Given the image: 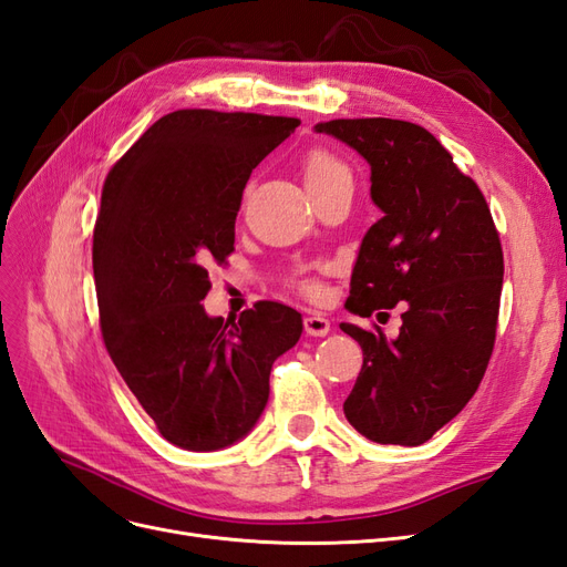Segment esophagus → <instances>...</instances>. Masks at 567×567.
<instances>
[{
	"label": "esophagus",
	"instance_id": "1",
	"mask_svg": "<svg viewBox=\"0 0 567 567\" xmlns=\"http://www.w3.org/2000/svg\"><path fill=\"white\" fill-rule=\"evenodd\" d=\"M331 331V321L326 319L319 312H310L305 317V333L307 336H315V338H323L326 333Z\"/></svg>",
	"mask_w": 567,
	"mask_h": 567
}]
</instances>
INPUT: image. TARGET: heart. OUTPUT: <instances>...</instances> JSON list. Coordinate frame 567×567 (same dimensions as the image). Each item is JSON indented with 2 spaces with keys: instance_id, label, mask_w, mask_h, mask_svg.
I'll list each match as a JSON object with an SVG mask.
<instances>
[{
  "instance_id": "b5f03b06",
  "label": "heart",
  "mask_w": 567,
  "mask_h": 567,
  "mask_svg": "<svg viewBox=\"0 0 567 567\" xmlns=\"http://www.w3.org/2000/svg\"><path fill=\"white\" fill-rule=\"evenodd\" d=\"M302 175H305L307 186L331 182V179H338V177H350L348 167L342 165L340 161H336L333 156H329L326 151H312L310 156L305 158ZM305 290H307V293H317L319 288L315 284H305Z\"/></svg>"
}]
</instances>
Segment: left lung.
Instances as JSON below:
<instances>
[{"mask_svg": "<svg viewBox=\"0 0 567 567\" xmlns=\"http://www.w3.org/2000/svg\"><path fill=\"white\" fill-rule=\"evenodd\" d=\"M371 167L383 213L364 234L348 312L371 317L402 302L398 338L340 323L364 352L342 404L357 433L416 447L468 404L494 348L504 252L487 200L421 125L392 117L315 125Z\"/></svg>", "mask_w": 567, "mask_h": 567, "instance_id": "8db88e82", "label": "left lung"}]
</instances>
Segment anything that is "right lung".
Wrapping results in <instances>:
<instances>
[{
  "mask_svg": "<svg viewBox=\"0 0 567 567\" xmlns=\"http://www.w3.org/2000/svg\"><path fill=\"white\" fill-rule=\"evenodd\" d=\"M298 117L184 109L156 120L106 177L94 227L101 336L161 435L188 452L246 437L269 373L302 317L260 300L227 321L205 315L210 260L234 250L246 182Z\"/></svg>",
  "mask_w": 567,
  "mask_h": 567,
  "instance_id": "1",
  "label": "right lung"
}]
</instances>
